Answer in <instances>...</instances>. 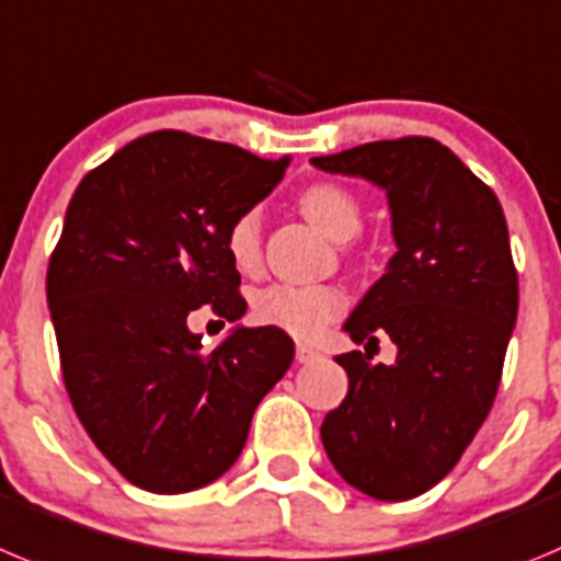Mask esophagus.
<instances>
[{"mask_svg": "<svg viewBox=\"0 0 561 561\" xmlns=\"http://www.w3.org/2000/svg\"><path fill=\"white\" fill-rule=\"evenodd\" d=\"M318 357V352L312 350V346H305V343H299V346H296V360L299 363H310V360H316Z\"/></svg>", "mask_w": 561, "mask_h": 561, "instance_id": "34e87169", "label": "esophagus"}]
</instances>
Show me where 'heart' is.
<instances>
[{"label": "heart", "instance_id": "heart-1", "mask_svg": "<svg viewBox=\"0 0 561 561\" xmlns=\"http://www.w3.org/2000/svg\"><path fill=\"white\" fill-rule=\"evenodd\" d=\"M299 209L312 226L330 234L332 240H352L363 226V206L346 186L332 181L310 184L299 195ZM226 254L240 271H256L262 260V224L260 211H240L226 229ZM350 299L337 285H296L276 282L262 287L254 296V318L265 327L287 332L301 341H312L346 312Z\"/></svg>", "mask_w": 561, "mask_h": 561}]
</instances>
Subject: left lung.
I'll use <instances>...</instances> for the list:
<instances>
[{
    "mask_svg": "<svg viewBox=\"0 0 561 561\" xmlns=\"http://www.w3.org/2000/svg\"><path fill=\"white\" fill-rule=\"evenodd\" d=\"M312 164L363 175L391 206L397 254L343 324L397 343L393 366L346 352V400L321 442L346 483L377 501L436 486L489 416L517 321V268L497 195L431 136L382 139Z\"/></svg>",
    "mask_w": 561,
    "mask_h": 561,
    "instance_id": "1",
    "label": "left lung"
}]
</instances>
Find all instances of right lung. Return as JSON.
Here are the masks:
<instances>
[{
    "label": "right lung",
    "mask_w": 561,
    "mask_h": 561,
    "mask_svg": "<svg viewBox=\"0 0 561 561\" xmlns=\"http://www.w3.org/2000/svg\"><path fill=\"white\" fill-rule=\"evenodd\" d=\"M184 130H153L85 173L49 256L47 301L80 425L134 486L193 492L220 478L262 397L293 363L276 327H237L201 350L190 312H245L226 229L285 175Z\"/></svg>",
    "instance_id": "add662e5"
}]
</instances>
